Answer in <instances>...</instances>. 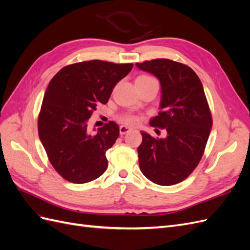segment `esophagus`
I'll list each match as a JSON object with an SVG mask.
<instances>
[{
    "label": "esophagus",
    "mask_w": 250,
    "mask_h": 250,
    "mask_svg": "<svg viewBox=\"0 0 250 250\" xmlns=\"http://www.w3.org/2000/svg\"><path fill=\"white\" fill-rule=\"evenodd\" d=\"M131 130V128H129V127H127V126H124V125H122V126H120V134L121 135H124L125 133H127V132H129Z\"/></svg>",
    "instance_id": "obj_1"
}]
</instances>
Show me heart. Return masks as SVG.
Wrapping results in <instances>:
<instances>
[{"label": "heart", "instance_id": "obj_1", "mask_svg": "<svg viewBox=\"0 0 250 250\" xmlns=\"http://www.w3.org/2000/svg\"><path fill=\"white\" fill-rule=\"evenodd\" d=\"M149 79H152L149 76H145V75H143V76H139L135 80V82H139V81H145V80H149ZM119 120L121 122L126 124V125H137L140 122V117L137 115H133V113H123V115H121L119 117Z\"/></svg>", "mask_w": 250, "mask_h": 250}]
</instances>
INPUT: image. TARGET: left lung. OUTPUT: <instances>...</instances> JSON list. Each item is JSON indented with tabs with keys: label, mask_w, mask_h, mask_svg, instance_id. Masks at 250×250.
I'll list each match as a JSON object with an SVG mask.
<instances>
[{
	"label": "left lung",
	"mask_w": 250,
	"mask_h": 250,
	"mask_svg": "<svg viewBox=\"0 0 250 250\" xmlns=\"http://www.w3.org/2000/svg\"><path fill=\"white\" fill-rule=\"evenodd\" d=\"M137 66L161 82V111L150 125L167 130L165 139L141 132V171L156 185H176L198 166L213 125L202 83L190 66L170 59L146 60Z\"/></svg>",
	"instance_id": "left-lung-1"
}]
</instances>
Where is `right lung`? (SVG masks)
Segmentation results:
<instances>
[{"label": "right lung", "mask_w": 250, "mask_h": 250, "mask_svg": "<svg viewBox=\"0 0 250 250\" xmlns=\"http://www.w3.org/2000/svg\"><path fill=\"white\" fill-rule=\"evenodd\" d=\"M132 66L89 60L62 67L50 81L37 127L51 165L65 180L85 184L106 171L105 153L116 143L119 126L109 121L92 134L88 120Z\"/></svg>", "instance_id": "add662e5"}]
</instances>
